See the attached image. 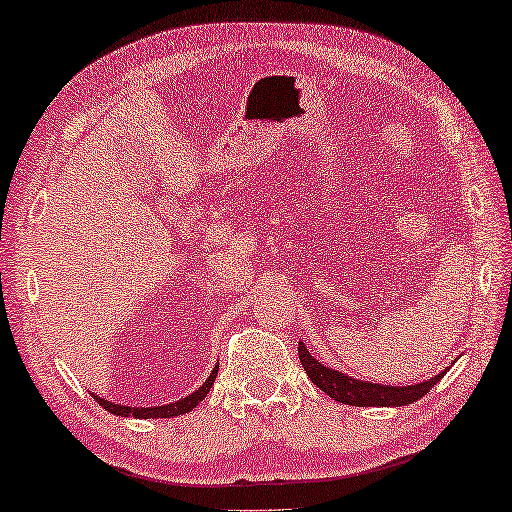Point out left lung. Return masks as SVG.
Instances as JSON below:
<instances>
[{
  "instance_id": "obj_1",
  "label": "left lung",
  "mask_w": 512,
  "mask_h": 512,
  "mask_svg": "<svg viewBox=\"0 0 512 512\" xmlns=\"http://www.w3.org/2000/svg\"><path fill=\"white\" fill-rule=\"evenodd\" d=\"M298 358L307 376H310L312 383L326 392L330 399L346 405H369V408H376V405H408L415 403L421 396L431 392V387L440 383L446 371L437 373L435 378L424 380L419 385H408V387H387V385H376V383H364V380H355L351 376H344L335 369L323 367L319 360H314L310 351H307L305 344H298Z\"/></svg>"
}]
</instances>
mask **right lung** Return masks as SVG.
Wrapping results in <instances>:
<instances>
[{"mask_svg": "<svg viewBox=\"0 0 512 512\" xmlns=\"http://www.w3.org/2000/svg\"><path fill=\"white\" fill-rule=\"evenodd\" d=\"M218 373V367L212 371V376L207 378V383L198 387L196 392L186 396V399H180L170 405H154V408H129V405H118V403H111V401H104L100 396H95V401L102 405L104 410L113 412V415H120V417H139V419H166V417H177V415H186V412H191L196 405L205 399L209 394V389L214 385V378Z\"/></svg>", "mask_w": 512, "mask_h": 512, "instance_id": "right-lung-1", "label": "right lung"}]
</instances>
